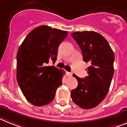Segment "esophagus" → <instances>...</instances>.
<instances>
[{
	"label": "esophagus",
	"mask_w": 127,
	"mask_h": 127,
	"mask_svg": "<svg viewBox=\"0 0 127 127\" xmlns=\"http://www.w3.org/2000/svg\"><path fill=\"white\" fill-rule=\"evenodd\" d=\"M66 74H67V76H69V77L72 76V73H70V72H67V73H66Z\"/></svg>",
	"instance_id": "1"
}]
</instances>
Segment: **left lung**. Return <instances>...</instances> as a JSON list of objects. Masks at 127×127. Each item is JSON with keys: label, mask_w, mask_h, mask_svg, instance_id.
Segmentation results:
<instances>
[{"label": "left lung", "mask_w": 127, "mask_h": 127, "mask_svg": "<svg viewBox=\"0 0 127 127\" xmlns=\"http://www.w3.org/2000/svg\"><path fill=\"white\" fill-rule=\"evenodd\" d=\"M71 36L80 47L84 61L90 64L86 69L88 74L86 78L73 74L78 86L71 91V98L82 108H93L108 92L114 73V52L106 39L96 32H75Z\"/></svg>", "instance_id": "obj_1"}]
</instances>
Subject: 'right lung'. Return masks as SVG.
I'll use <instances>...</instances> for the list:
<instances>
[{
	"mask_svg": "<svg viewBox=\"0 0 127 127\" xmlns=\"http://www.w3.org/2000/svg\"><path fill=\"white\" fill-rule=\"evenodd\" d=\"M67 31L43 25L25 37L17 54V80L25 98L36 106L48 104L62 84L64 71L54 65L58 48L67 37Z\"/></svg>",
	"mask_w": 127,
	"mask_h": 127,
	"instance_id": "right-lung-1",
	"label": "right lung"
}]
</instances>
